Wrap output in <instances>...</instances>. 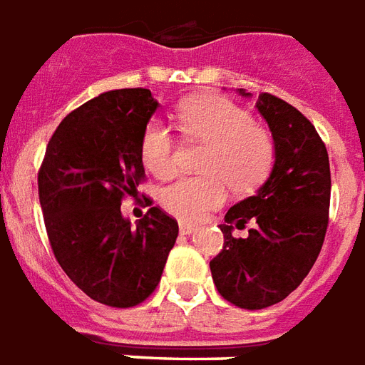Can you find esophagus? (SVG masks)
Instances as JSON below:
<instances>
[{
	"mask_svg": "<svg viewBox=\"0 0 365 365\" xmlns=\"http://www.w3.org/2000/svg\"><path fill=\"white\" fill-rule=\"evenodd\" d=\"M196 230H198V227H196L194 223H186V222L179 223V231L182 233V235H192Z\"/></svg>",
	"mask_w": 365,
	"mask_h": 365,
	"instance_id": "esophagus-1",
	"label": "esophagus"
}]
</instances>
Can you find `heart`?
<instances>
[{"mask_svg":"<svg viewBox=\"0 0 365 365\" xmlns=\"http://www.w3.org/2000/svg\"><path fill=\"white\" fill-rule=\"evenodd\" d=\"M177 126L188 140L208 143L200 177H180L159 192V202L175 217L194 222L222 206L227 186L237 194L252 192L272 171L276 148L267 128L255 124L243 106L220 95H202L177 108ZM140 155L159 179L177 171V143L163 122L151 120L142 134Z\"/></svg>","mask_w":365,"mask_h":365,"instance_id":"b5f03b06","label":"heart"}]
</instances>
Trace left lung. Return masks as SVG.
<instances>
[{"label": "left lung", "instance_id": "obj_1", "mask_svg": "<svg viewBox=\"0 0 365 365\" xmlns=\"http://www.w3.org/2000/svg\"><path fill=\"white\" fill-rule=\"evenodd\" d=\"M257 108L272 132V173L225 214L223 249L210 260L217 292L241 309L270 307L302 284L323 247L331 204L329 153L315 126L270 93L259 95ZM249 221V238L230 235Z\"/></svg>", "mask_w": 365, "mask_h": 365}]
</instances>
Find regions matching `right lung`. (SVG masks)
Returning <instances> with one entry per match:
<instances>
[{
  "instance_id": "right-lung-1",
  "label": "right lung",
  "mask_w": 365,
  "mask_h": 365,
  "mask_svg": "<svg viewBox=\"0 0 365 365\" xmlns=\"http://www.w3.org/2000/svg\"><path fill=\"white\" fill-rule=\"evenodd\" d=\"M157 106L142 87L87 101L56 128L38 171L56 260L77 288L110 307L153 294L179 235L177 220L157 206L135 227L120 212L145 177L140 142Z\"/></svg>"
}]
</instances>
